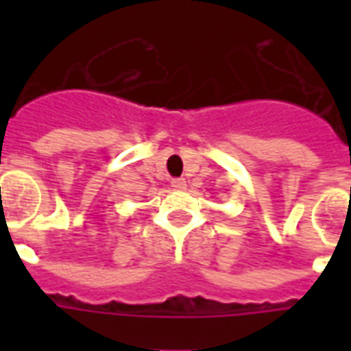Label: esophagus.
<instances>
[{
  "instance_id": "obj_1",
  "label": "esophagus",
  "mask_w": 351,
  "mask_h": 351,
  "mask_svg": "<svg viewBox=\"0 0 351 351\" xmlns=\"http://www.w3.org/2000/svg\"><path fill=\"white\" fill-rule=\"evenodd\" d=\"M171 186L176 188V190H184V188H186V180H184V178H173V180H171Z\"/></svg>"
}]
</instances>
